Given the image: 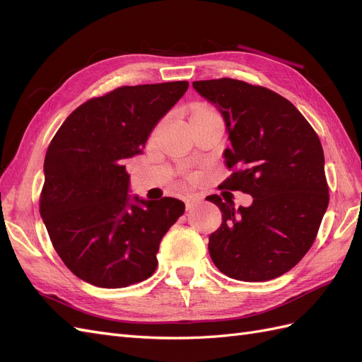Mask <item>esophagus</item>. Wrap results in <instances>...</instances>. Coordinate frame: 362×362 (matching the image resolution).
Wrapping results in <instances>:
<instances>
[{
    "mask_svg": "<svg viewBox=\"0 0 362 362\" xmlns=\"http://www.w3.org/2000/svg\"><path fill=\"white\" fill-rule=\"evenodd\" d=\"M201 202H202V199L199 198V196H187V198H185V208H187V210H192V208L199 205Z\"/></svg>",
    "mask_w": 362,
    "mask_h": 362,
    "instance_id": "1",
    "label": "esophagus"
}]
</instances>
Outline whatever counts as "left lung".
I'll list each match as a JSON object with an SVG mask.
<instances>
[{
    "label": "left lung",
    "mask_w": 362,
    "mask_h": 362,
    "mask_svg": "<svg viewBox=\"0 0 362 362\" xmlns=\"http://www.w3.org/2000/svg\"><path fill=\"white\" fill-rule=\"evenodd\" d=\"M222 115L235 170L223 187L250 194L235 208L208 196L222 211L210 235L214 266L238 281H269L293 269L314 243L329 204L323 148L313 127L286 98L233 78L193 81Z\"/></svg>",
    "instance_id": "obj_1"
}]
</instances>
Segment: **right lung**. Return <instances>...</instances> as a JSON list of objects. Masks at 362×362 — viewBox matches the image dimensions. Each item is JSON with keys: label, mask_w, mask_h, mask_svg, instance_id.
I'll return each mask as SVG.
<instances>
[{"label": "right lung", "mask_w": 362, "mask_h": 362, "mask_svg": "<svg viewBox=\"0 0 362 362\" xmlns=\"http://www.w3.org/2000/svg\"><path fill=\"white\" fill-rule=\"evenodd\" d=\"M187 89V81L119 87L74 110L48 146L40 216L64 264L92 286L128 287L157 269L161 238L185 205L129 194L125 160L144 152Z\"/></svg>", "instance_id": "add662e5"}]
</instances>
